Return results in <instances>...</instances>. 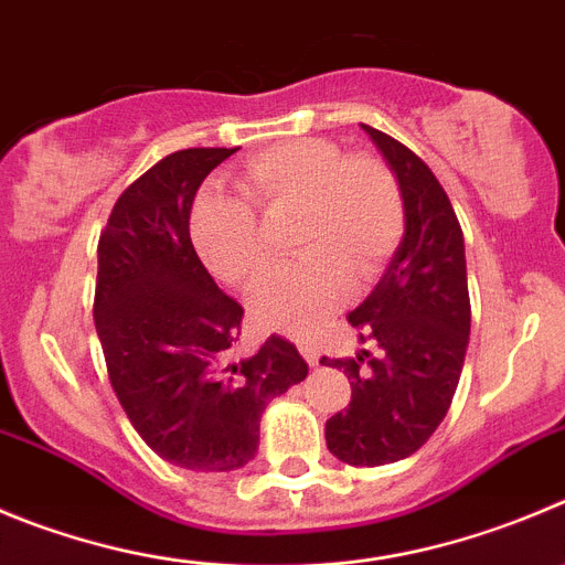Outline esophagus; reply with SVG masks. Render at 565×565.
Returning a JSON list of instances; mask_svg holds the SVG:
<instances>
[{
	"label": "esophagus",
	"instance_id": "obj_1",
	"mask_svg": "<svg viewBox=\"0 0 565 565\" xmlns=\"http://www.w3.org/2000/svg\"><path fill=\"white\" fill-rule=\"evenodd\" d=\"M298 351H300V356L309 362V365H318L320 362V345L315 340H300Z\"/></svg>",
	"mask_w": 565,
	"mask_h": 565
}]
</instances>
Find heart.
<instances>
[{
  "mask_svg": "<svg viewBox=\"0 0 565 565\" xmlns=\"http://www.w3.org/2000/svg\"><path fill=\"white\" fill-rule=\"evenodd\" d=\"M238 194L203 192L192 205L194 250L220 281L253 287L267 270L265 217L298 211L295 265L276 270L250 298L262 329L307 337L379 278L404 234V194L387 163L348 156L326 139H292L256 152L236 175Z\"/></svg>",
  "mask_w": 565,
  "mask_h": 565,
  "instance_id": "obj_1",
  "label": "heart"
}]
</instances>
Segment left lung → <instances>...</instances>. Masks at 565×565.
I'll list each match as a JSON object with an SVG mask.
<instances>
[{"instance_id": "1", "label": "left lung", "mask_w": 565, "mask_h": 565, "mask_svg": "<svg viewBox=\"0 0 565 565\" xmlns=\"http://www.w3.org/2000/svg\"><path fill=\"white\" fill-rule=\"evenodd\" d=\"M404 194V239L382 281L348 323L379 354L331 360L351 382L345 413L326 420V446L348 466L415 455L446 418L471 334L466 242L449 198L409 147L362 125ZM320 362H326V356Z\"/></svg>"}]
</instances>
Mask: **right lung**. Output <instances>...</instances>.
<instances>
[{"label": "right lung", "instance_id": "obj_1", "mask_svg": "<svg viewBox=\"0 0 565 565\" xmlns=\"http://www.w3.org/2000/svg\"><path fill=\"white\" fill-rule=\"evenodd\" d=\"M234 152L189 147L161 158L116 200L97 247L94 326L110 387L141 440L189 471L245 468L267 404L309 373L278 334L234 360L245 309L194 253V194Z\"/></svg>", "mask_w": 565, "mask_h": 565}]
</instances>
